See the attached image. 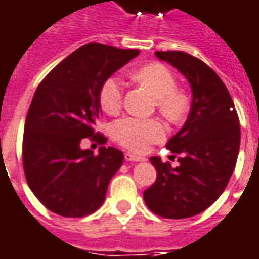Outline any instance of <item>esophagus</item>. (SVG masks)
Returning a JSON list of instances; mask_svg holds the SVG:
<instances>
[{
    "label": "esophagus",
    "instance_id": "esophagus-1",
    "mask_svg": "<svg viewBox=\"0 0 259 259\" xmlns=\"http://www.w3.org/2000/svg\"><path fill=\"white\" fill-rule=\"evenodd\" d=\"M124 160L130 161V162H139V161H146V157L133 154V153H126V154H124Z\"/></svg>",
    "mask_w": 259,
    "mask_h": 259
}]
</instances>
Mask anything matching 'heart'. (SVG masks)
<instances>
[{
	"instance_id": "heart-1",
	"label": "heart",
	"mask_w": 259,
	"mask_h": 259,
	"mask_svg": "<svg viewBox=\"0 0 259 259\" xmlns=\"http://www.w3.org/2000/svg\"><path fill=\"white\" fill-rule=\"evenodd\" d=\"M133 79L154 97L158 112L167 120L180 123L185 119L189 111V98L185 91L177 88V78L168 67L151 63L135 71ZM99 104L109 115L122 109L123 84L120 79L111 77L105 81L99 91ZM112 137L120 146L142 153L165 137V126L158 119L124 116L112 124Z\"/></svg>"
}]
</instances>
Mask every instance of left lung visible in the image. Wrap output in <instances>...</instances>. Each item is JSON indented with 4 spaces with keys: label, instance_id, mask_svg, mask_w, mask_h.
<instances>
[{
    "label": "left lung",
    "instance_id": "1",
    "mask_svg": "<svg viewBox=\"0 0 259 259\" xmlns=\"http://www.w3.org/2000/svg\"><path fill=\"white\" fill-rule=\"evenodd\" d=\"M155 56L185 75L193 99L184 127L167 143L180 165L171 168L151 157L157 180L143 196L161 218H192L213 205L230 181L240 150V120L229 90L206 63L185 52Z\"/></svg>",
    "mask_w": 259,
    "mask_h": 259
}]
</instances>
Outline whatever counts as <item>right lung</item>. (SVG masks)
I'll return each instance as SVG.
<instances>
[{
	"label": "right lung",
	"instance_id": "right-lung-1",
	"mask_svg": "<svg viewBox=\"0 0 259 259\" xmlns=\"http://www.w3.org/2000/svg\"><path fill=\"white\" fill-rule=\"evenodd\" d=\"M139 53L137 49L87 43L36 88L23 129V171L36 198L56 214L84 218L104 203L123 153L101 147L94 154L79 144L84 139L106 143L104 135L95 133L101 87Z\"/></svg>",
	"mask_w": 259,
	"mask_h": 259
}]
</instances>
